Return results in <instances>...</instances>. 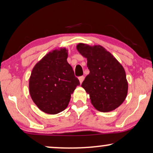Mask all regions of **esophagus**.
<instances>
[{
    "instance_id": "obj_1",
    "label": "esophagus",
    "mask_w": 153,
    "mask_h": 153,
    "mask_svg": "<svg viewBox=\"0 0 153 153\" xmlns=\"http://www.w3.org/2000/svg\"><path fill=\"white\" fill-rule=\"evenodd\" d=\"M83 79H84V76H81L79 77V81H80V83L83 82Z\"/></svg>"
}]
</instances>
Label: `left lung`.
Segmentation results:
<instances>
[{"mask_svg": "<svg viewBox=\"0 0 153 153\" xmlns=\"http://www.w3.org/2000/svg\"><path fill=\"white\" fill-rule=\"evenodd\" d=\"M78 51L87 58L90 70L81 87L89 94L92 104L101 112H109L120 106L127 95L125 71L111 53L100 45L79 43Z\"/></svg>", "mask_w": 153, "mask_h": 153, "instance_id": "1", "label": "left lung"}]
</instances>
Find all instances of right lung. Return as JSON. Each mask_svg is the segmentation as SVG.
Wrapping results in <instances>:
<instances>
[{
	"label": "right lung",
	"mask_w": 153,
	"mask_h": 153,
	"mask_svg": "<svg viewBox=\"0 0 153 153\" xmlns=\"http://www.w3.org/2000/svg\"><path fill=\"white\" fill-rule=\"evenodd\" d=\"M65 48L53 50L33 68L29 79L33 101L42 111L56 114L68 107L71 95L80 85L72 66L67 61Z\"/></svg>",
	"instance_id": "obj_1"
}]
</instances>
